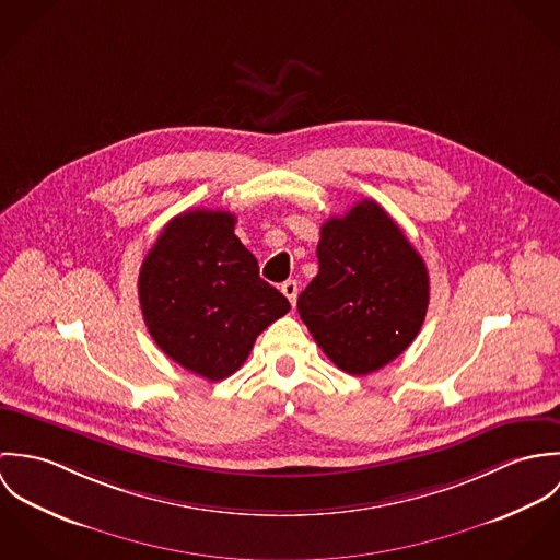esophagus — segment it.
<instances>
[{
    "label": "esophagus",
    "mask_w": 560,
    "mask_h": 560,
    "mask_svg": "<svg viewBox=\"0 0 560 560\" xmlns=\"http://www.w3.org/2000/svg\"><path fill=\"white\" fill-rule=\"evenodd\" d=\"M298 291H300V287H298L295 280H287V282L282 284V293L287 295V300L291 302V306H295V302H298Z\"/></svg>",
    "instance_id": "34e87169"
}]
</instances>
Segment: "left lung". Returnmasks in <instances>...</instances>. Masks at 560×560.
<instances>
[{
  "instance_id": "1",
  "label": "left lung",
  "mask_w": 560,
  "mask_h": 560,
  "mask_svg": "<svg viewBox=\"0 0 560 560\" xmlns=\"http://www.w3.org/2000/svg\"><path fill=\"white\" fill-rule=\"evenodd\" d=\"M317 258L298 311L323 353L349 375L399 358L429 306L427 265L399 224L364 198L320 226Z\"/></svg>"
}]
</instances>
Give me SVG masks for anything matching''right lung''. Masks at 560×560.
<instances>
[{"label": "right lung", "instance_id": "1", "mask_svg": "<svg viewBox=\"0 0 560 560\" xmlns=\"http://www.w3.org/2000/svg\"><path fill=\"white\" fill-rule=\"evenodd\" d=\"M138 295L161 351L209 382L233 375L256 336L291 311L258 276V260L235 235V215L209 209L163 226L142 262Z\"/></svg>", "mask_w": 560, "mask_h": 560}]
</instances>
